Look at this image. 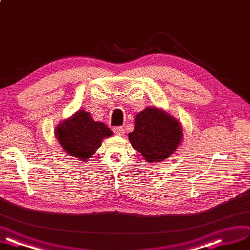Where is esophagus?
<instances>
[{
	"label": "esophagus",
	"mask_w": 250,
	"mask_h": 250,
	"mask_svg": "<svg viewBox=\"0 0 250 250\" xmlns=\"http://www.w3.org/2000/svg\"><path fill=\"white\" fill-rule=\"evenodd\" d=\"M113 130H114L115 134H116V135H119V136H124V134H125L124 128L121 127V126H116V127H114Z\"/></svg>",
	"instance_id": "obj_1"
}]
</instances>
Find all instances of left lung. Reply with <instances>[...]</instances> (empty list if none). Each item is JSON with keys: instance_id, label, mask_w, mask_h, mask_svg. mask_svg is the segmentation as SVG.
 I'll use <instances>...</instances> for the list:
<instances>
[{"instance_id": "1", "label": "left lung", "mask_w": 250, "mask_h": 250, "mask_svg": "<svg viewBox=\"0 0 250 250\" xmlns=\"http://www.w3.org/2000/svg\"><path fill=\"white\" fill-rule=\"evenodd\" d=\"M134 121V130L129 133V141L147 162L167 159L182 141L181 124L161 108H145L135 116Z\"/></svg>"}]
</instances>
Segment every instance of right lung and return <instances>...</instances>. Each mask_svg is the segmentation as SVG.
Listing matches in <instances>:
<instances>
[{"label": "right lung", "mask_w": 250, "mask_h": 250, "mask_svg": "<svg viewBox=\"0 0 250 250\" xmlns=\"http://www.w3.org/2000/svg\"><path fill=\"white\" fill-rule=\"evenodd\" d=\"M55 134L68 155L85 161L100 147L104 137L113 135V131L104 123L94 121L90 113L82 109L60 123Z\"/></svg>", "instance_id": "1"}]
</instances>
